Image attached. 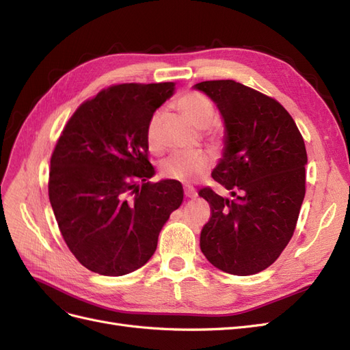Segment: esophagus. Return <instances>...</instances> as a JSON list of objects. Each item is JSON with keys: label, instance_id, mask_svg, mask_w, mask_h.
<instances>
[{"label": "esophagus", "instance_id": "34e87169", "mask_svg": "<svg viewBox=\"0 0 350 350\" xmlns=\"http://www.w3.org/2000/svg\"><path fill=\"white\" fill-rule=\"evenodd\" d=\"M184 193H185V197H187V198H191V200H193V198L197 197V191H196L194 188H185Z\"/></svg>", "mask_w": 350, "mask_h": 350}]
</instances>
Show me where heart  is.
<instances>
[{
	"label": "heart",
	"instance_id": "1",
	"mask_svg": "<svg viewBox=\"0 0 350 350\" xmlns=\"http://www.w3.org/2000/svg\"><path fill=\"white\" fill-rule=\"evenodd\" d=\"M178 109L197 129H207L215 120V105L204 93L187 92L176 100ZM165 112L157 109L152 113L146 125V142L152 150L161 147V125ZM211 166L210 157L201 153L196 154H174L162 163V174L181 183H191L204 175Z\"/></svg>",
	"mask_w": 350,
	"mask_h": 350
}]
</instances>
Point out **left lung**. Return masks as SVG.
Masks as SVG:
<instances>
[{
  "label": "left lung",
  "mask_w": 350,
  "mask_h": 350,
  "mask_svg": "<svg viewBox=\"0 0 350 350\" xmlns=\"http://www.w3.org/2000/svg\"><path fill=\"white\" fill-rule=\"evenodd\" d=\"M194 89L224 118V156L211 176L235 197L200 189L211 210L200 248L219 270L250 276L271 266L293 235L305 197V143L289 112L266 94L234 80Z\"/></svg>",
  "instance_id": "left-lung-1"
}]
</instances>
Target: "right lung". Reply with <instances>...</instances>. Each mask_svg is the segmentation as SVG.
<instances>
[{
	"mask_svg": "<svg viewBox=\"0 0 350 350\" xmlns=\"http://www.w3.org/2000/svg\"><path fill=\"white\" fill-rule=\"evenodd\" d=\"M174 92L175 83L111 86L81 103L59 135L49 201L67 247L90 271L124 276L144 266L183 204V185L149 183L147 161L146 125Z\"/></svg>",
	"mask_w": 350,
	"mask_h": 350,
	"instance_id": "right-lung-1",
	"label": "right lung"
}]
</instances>
